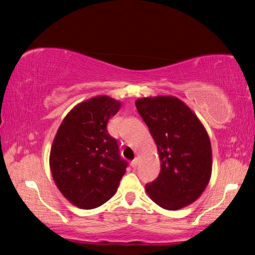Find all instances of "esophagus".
Wrapping results in <instances>:
<instances>
[{"label":"esophagus","mask_w":255,"mask_h":255,"mask_svg":"<svg viewBox=\"0 0 255 255\" xmlns=\"http://www.w3.org/2000/svg\"><path fill=\"white\" fill-rule=\"evenodd\" d=\"M137 165H138V159H133L131 161V166H132V168H135V167H137Z\"/></svg>","instance_id":"1"}]
</instances>
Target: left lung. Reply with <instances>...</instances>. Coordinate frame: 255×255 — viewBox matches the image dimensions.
<instances>
[{
    "label": "left lung",
    "instance_id": "8db88e82",
    "mask_svg": "<svg viewBox=\"0 0 255 255\" xmlns=\"http://www.w3.org/2000/svg\"><path fill=\"white\" fill-rule=\"evenodd\" d=\"M160 159V173L146 184L149 198L166 210L194 203L211 177L212 151L208 132L193 110L175 96L135 101Z\"/></svg>",
    "mask_w": 255,
    "mask_h": 255
}]
</instances>
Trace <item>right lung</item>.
I'll return each mask as SVG.
<instances>
[{"instance_id":"add662e5","label":"right lung","mask_w":255,"mask_h":255,"mask_svg":"<svg viewBox=\"0 0 255 255\" xmlns=\"http://www.w3.org/2000/svg\"><path fill=\"white\" fill-rule=\"evenodd\" d=\"M121 104L107 95L92 97L73 108L58 128L50 168L58 189L75 207L89 210L104 204L125 174L128 162L107 130Z\"/></svg>"}]
</instances>
